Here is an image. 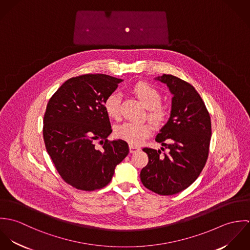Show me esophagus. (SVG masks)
Segmentation results:
<instances>
[{
    "mask_svg": "<svg viewBox=\"0 0 250 250\" xmlns=\"http://www.w3.org/2000/svg\"><path fill=\"white\" fill-rule=\"evenodd\" d=\"M129 147H130V152H131V153H135V152H137V151L140 150V147H138V146H136V145L130 144Z\"/></svg>",
    "mask_w": 250,
    "mask_h": 250,
    "instance_id": "esophagus-1",
    "label": "esophagus"
}]
</instances>
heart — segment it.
Segmentation results:
<instances>
[{
  "mask_svg": "<svg viewBox=\"0 0 250 250\" xmlns=\"http://www.w3.org/2000/svg\"><path fill=\"white\" fill-rule=\"evenodd\" d=\"M131 91L139 98L144 107L148 108V118L152 123L162 125L166 121L167 110L160 106L162 94L157 88L147 83L138 82L132 85ZM104 109L108 117L117 119L120 115V95L118 93L108 95L104 103ZM114 134L116 138L132 145H137L143 143L152 134V127L146 123L126 122L117 126Z\"/></svg>",
  "mask_w": 250,
  "mask_h": 250,
  "instance_id": "b5f03b06",
  "label": "heart"
}]
</instances>
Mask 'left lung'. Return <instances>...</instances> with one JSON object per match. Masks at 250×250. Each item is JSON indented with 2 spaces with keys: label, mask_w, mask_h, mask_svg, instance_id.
<instances>
[{
  "label": "left lung",
  "mask_w": 250,
  "mask_h": 250,
  "mask_svg": "<svg viewBox=\"0 0 250 250\" xmlns=\"http://www.w3.org/2000/svg\"><path fill=\"white\" fill-rule=\"evenodd\" d=\"M155 80L166 83L173 95L170 116L156 142L166 147L143 148L148 164L141 171L143 186L160 195H172L189 187L201 173L208 159L212 136L211 117L206 106L188 83L164 74Z\"/></svg>",
  "instance_id": "left-lung-1"
}]
</instances>
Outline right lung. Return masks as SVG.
I'll return each mask as SVG.
<instances>
[{
  "mask_svg": "<svg viewBox=\"0 0 250 250\" xmlns=\"http://www.w3.org/2000/svg\"><path fill=\"white\" fill-rule=\"evenodd\" d=\"M122 81L105 74L74 77L48 102L43 120L47 152L62 178L78 189L107 186L129 153L126 142L107 141L111 127L104 109L106 98ZM97 140L102 149L96 148Z\"/></svg>",
  "mask_w": 250,
  "mask_h": 250,
  "instance_id": "add662e5",
  "label": "right lung"
}]
</instances>
